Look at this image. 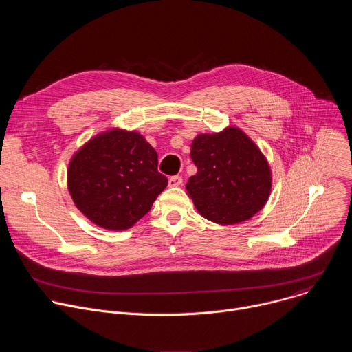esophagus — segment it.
<instances>
[{
  "mask_svg": "<svg viewBox=\"0 0 352 352\" xmlns=\"http://www.w3.org/2000/svg\"><path fill=\"white\" fill-rule=\"evenodd\" d=\"M168 184H170V186H179V185L182 184V177L174 175V177H171V178L168 179Z\"/></svg>",
  "mask_w": 352,
  "mask_h": 352,
  "instance_id": "1",
  "label": "esophagus"
}]
</instances>
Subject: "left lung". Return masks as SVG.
Listing matches in <instances>:
<instances>
[{
	"mask_svg": "<svg viewBox=\"0 0 352 352\" xmlns=\"http://www.w3.org/2000/svg\"><path fill=\"white\" fill-rule=\"evenodd\" d=\"M190 159L197 173L185 188L205 219L223 226L238 224L266 205L272 190L270 166L239 128L197 135Z\"/></svg>",
	"mask_w": 352,
	"mask_h": 352,
	"instance_id": "left-lung-1",
	"label": "left lung"
}]
</instances>
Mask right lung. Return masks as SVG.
<instances>
[{
	"label": "right lung",
	"instance_id": "right-lung-1",
	"mask_svg": "<svg viewBox=\"0 0 352 352\" xmlns=\"http://www.w3.org/2000/svg\"><path fill=\"white\" fill-rule=\"evenodd\" d=\"M156 150L135 131L110 129L72 156L68 189L75 206L96 226L131 228L168 185L157 171Z\"/></svg>",
	"mask_w": 352,
	"mask_h": 352
}]
</instances>
